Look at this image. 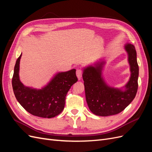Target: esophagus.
<instances>
[{
	"label": "esophagus",
	"instance_id": "esophagus-1",
	"mask_svg": "<svg viewBox=\"0 0 152 152\" xmlns=\"http://www.w3.org/2000/svg\"><path fill=\"white\" fill-rule=\"evenodd\" d=\"M76 75H77V77L78 78V79L80 80L81 79L82 75V70H80V69H77V71H76Z\"/></svg>",
	"mask_w": 152,
	"mask_h": 152
}]
</instances>
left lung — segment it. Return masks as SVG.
<instances>
[{"mask_svg": "<svg viewBox=\"0 0 152 152\" xmlns=\"http://www.w3.org/2000/svg\"><path fill=\"white\" fill-rule=\"evenodd\" d=\"M124 49L128 55L131 77L121 88L108 86L102 76L104 61L83 68L86 102L91 112L96 115L107 117L118 114L125 109L135 98L138 84L139 67L134 45L126 44Z\"/></svg>", "mask_w": 152, "mask_h": 152, "instance_id": "8db88e82", "label": "left lung"}]
</instances>
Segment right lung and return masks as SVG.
Listing matches in <instances>:
<instances>
[{"label":"right lung","instance_id":"1","mask_svg":"<svg viewBox=\"0 0 152 152\" xmlns=\"http://www.w3.org/2000/svg\"><path fill=\"white\" fill-rule=\"evenodd\" d=\"M17 59L12 79L14 94L18 102L27 112L35 116L53 118L60 113L65 104L66 94L77 81L76 70L59 72L40 89L25 86L20 80V62Z\"/></svg>","mask_w":152,"mask_h":152}]
</instances>
